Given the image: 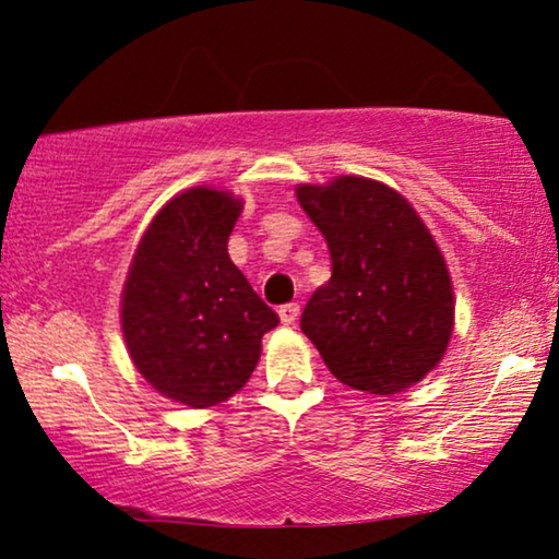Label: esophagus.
I'll return each instance as SVG.
<instances>
[{
	"label": "esophagus",
	"instance_id": "obj_1",
	"mask_svg": "<svg viewBox=\"0 0 559 559\" xmlns=\"http://www.w3.org/2000/svg\"><path fill=\"white\" fill-rule=\"evenodd\" d=\"M277 312H280L282 323H285V325H295L297 318H300V305H297V302H287V305H282V308H280Z\"/></svg>",
	"mask_w": 559,
	"mask_h": 559
}]
</instances>
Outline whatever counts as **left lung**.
I'll list each match as a JSON object with an SVG mask.
<instances>
[{
	"label": "left lung",
	"instance_id": "1",
	"mask_svg": "<svg viewBox=\"0 0 559 559\" xmlns=\"http://www.w3.org/2000/svg\"><path fill=\"white\" fill-rule=\"evenodd\" d=\"M331 249L333 274L300 328L331 373L369 394H396L440 364L453 335L448 264L430 228L384 182L341 175L295 190Z\"/></svg>",
	"mask_w": 559,
	"mask_h": 559
}]
</instances>
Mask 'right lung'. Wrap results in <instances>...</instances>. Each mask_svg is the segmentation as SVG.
Segmentation results:
<instances>
[{
	"instance_id": "right-lung-1",
	"label": "right lung",
	"mask_w": 559,
	"mask_h": 559,
	"mask_svg": "<svg viewBox=\"0 0 559 559\" xmlns=\"http://www.w3.org/2000/svg\"><path fill=\"white\" fill-rule=\"evenodd\" d=\"M243 209L209 186L165 203L144 231L121 293V331L136 371L193 409L247 384L262 335L280 318L228 257Z\"/></svg>"
}]
</instances>
